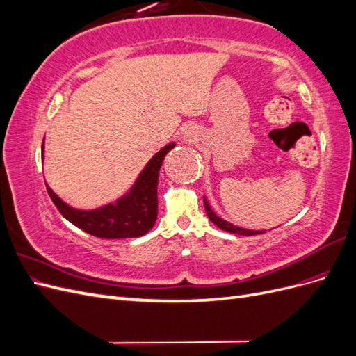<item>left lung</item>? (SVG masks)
Wrapping results in <instances>:
<instances>
[{
    "label": "left lung",
    "mask_w": 356,
    "mask_h": 356,
    "mask_svg": "<svg viewBox=\"0 0 356 356\" xmlns=\"http://www.w3.org/2000/svg\"><path fill=\"white\" fill-rule=\"evenodd\" d=\"M203 202H204V209H207V213H208V218H209L215 225H217V227H220L221 230L233 233V234H242V236H252V234H261V233H264V232H258V230L241 229V227H238V225L230 224L229 221H225V220L217 217V215L213 213V211L211 209V207L208 204L207 199H203Z\"/></svg>",
    "instance_id": "left-lung-1"
}]
</instances>
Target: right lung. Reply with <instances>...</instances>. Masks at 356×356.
Wrapping results in <instances>:
<instances>
[{"mask_svg":"<svg viewBox=\"0 0 356 356\" xmlns=\"http://www.w3.org/2000/svg\"><path fill=\"white\" fill-rule=\"evenodd\" d=\"M172 147L174 144L160 149L148 161L131 193L114 204L95 211H79L62 202L49 186H46L47 193L63 217L83 232L102 239L138 238L152 230L156 222L159 170Z\"/></svg>","mask_w":356,"mask_h":356,"instance_id":"1","label":"right lung"}]
</instances>
